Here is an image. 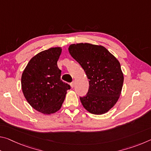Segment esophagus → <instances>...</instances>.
I'll return each instance as SVG.
<instances>
[{"mask_svg": "<svg viewBox=\"0 0 151 151\" xmlns=\"http://www.w3.org/2000/svg\"><path fill=\"white\" fill-rule=\"evenodd\" d=\"M74 86H75V81H73L72 83H70V86H71V87H72V88H73Z\"/></svg>", "mask_w": 151, "mask_h": 151, "instance_id": "esophagus-1", "label": "esophagus"}]
</instances>
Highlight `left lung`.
Segmentation results:
<instances>
[{
  "mask_svg": "<svg viewBox=\"0 0 151 151\" xmlns=\"http://www.w3.org/2000/svg\"><path fill=\"white\" fill-rule=\"evenodd\" d=\"M68 51L89 80L87 94L80 97L84 108L92 114L106 113L118 101L123 85L119 60L103 46L89 43L70 45Z\"/></svg>",
  "mask_w": 151,
  "mask_h": 151,
  "instance_id": "left-lung-1",
  "label": "left lung"
}]
</instances>
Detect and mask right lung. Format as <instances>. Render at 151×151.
<instances>
[{"instance_id": "right-lung-1", "label": "right lung", "mask_w": 151, "mask_h": 151, "mask_svg": "<svg viewBox=\"0 0 151 151\" xmlns=\"http://www.w3.org/2000/svg\"><path fill=\"white\" fill-rule=\"evenodd\" d=\"M61 51L60 47H55L38 53L22 73L21 86L25 99L33 109L43 114L58 111L70 88L60 79L57 61Z\"/></svg>"}]
</instances>
